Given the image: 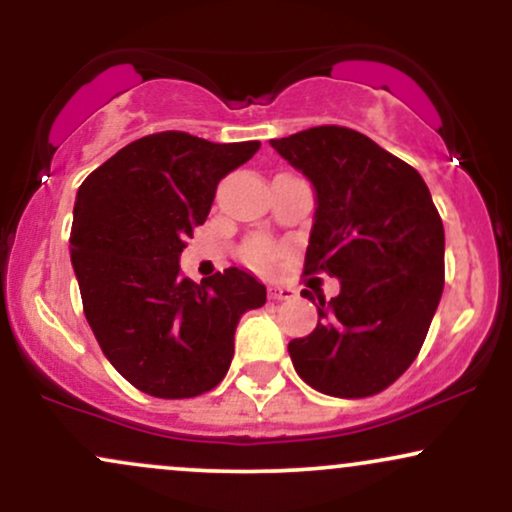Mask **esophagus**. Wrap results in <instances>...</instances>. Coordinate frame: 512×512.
<instances>
[{"mask_svg": "<svg viewBox=\"0 0 512 512\" xmlns=\"http://www.w3.org/2000/svg\"><path fill=\"white\" fill-rule=\"evenodd\" d=\"M269 298L272 301H291V298H296V291L289 289V286H272L269 289Z\"/></svg>", "mask_w": 512, "mask_h": 512, "instance_id": "esophagus-1", "label": "esophagus"}]
</instances>
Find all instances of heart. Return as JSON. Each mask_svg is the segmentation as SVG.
Masks as SVG:
<instances>
[{
  "instance_id": "heart-1",
  "label": "heart",
  "mask_w": 512,
  "mask_h": 512,
  "mask_svg": "<svg viewBox=\"0 0 512 512\" xmlns=\"http://www.w3.org/2000/svg\"><path fill=\"white\" fill-rule=\"evenodd\" d=\"M245 260H248L252 267H269V264H274L276 260V248L272 243H267V240H252L248 245V250H245Z\"/></svg>"
}]
</instances>
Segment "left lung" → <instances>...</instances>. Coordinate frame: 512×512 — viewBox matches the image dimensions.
<instances>
[{
  "instance_id": "left-lung-1",
  "label": "left lung",
  "mask_w": 512,
  "mask_h": 512,
  "mask_svg": "<svg viewBox=\"0 0 512 512\" xmlns=\"http://www.w3.org/2000/svg\"><path fill=\"white\" fill-rule=\"evenodd\" d=\"M272 146L317 192L303 274L342 284L332 301L317 296L315 330L289 342L293 368L330 397L378 395L419 356L443 293L445 231L431 192L356 129L310 127Z\"/></svg>"
}]
</instances>
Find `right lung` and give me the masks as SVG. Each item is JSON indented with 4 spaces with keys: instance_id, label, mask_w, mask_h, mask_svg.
Here are the masks:
<instances>
[{
    "instance_id": "1",
    "label": "right lung",
    "mask_w": 512,
    "mask_h": 512,
    "mask_svg": "<svg viewBox=\"0 0 512 512\" xmlns=\"http://www.w3.org/2000/svg\"><path fill=\"white\" fill-rule=\"evenodd\" d=\"M257 149L168 129L127 144L76 192L69 245L84 315L105 358L146 395L214 390L231 366L238 320L267 301L243 269L195 284L178 262L219 180Z\"/></svg>"
}]
</instances>
